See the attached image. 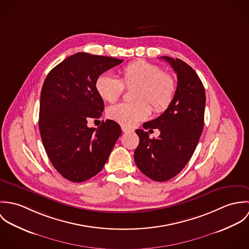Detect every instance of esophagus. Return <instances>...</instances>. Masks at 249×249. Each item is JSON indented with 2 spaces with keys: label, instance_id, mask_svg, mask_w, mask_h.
Here are the masks:
<instances>
[{
  "label": "esophagus",
  "instance_id": "esophagus-1",
  "mask_svg": "<svg viewBox=\"0 0 249 249\" xmlns=\"http://www.w3.org/2000/svg\"><path fill=\"white\" fill-rule=\"evenodd\" d=\"M122 130H123V132L124 133H128V132H132L133 131V129H131V128H128V127H126V126H122Z\"/></svg>",
  "mask_w": 249,
  "mask_h": 249
}]
</instances>
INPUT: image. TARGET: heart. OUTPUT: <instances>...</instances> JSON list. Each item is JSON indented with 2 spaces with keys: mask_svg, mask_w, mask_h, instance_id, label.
Returning a JSON list of instances; mask_svg holds the SVG:
<instances>
[{
  "mask_svg": "<svg viewBox=\"0 0 249 249\" xmlns=\"http://www.w3.org/2000/svg\"><path fill=\"white\" fill-rule=\"evenodd\" d=\"M118 78L111 72L101 73L95 82L100 97L108 103L117 101L124 90L135 86L133 90L134 103H121L107 109L111 120L125 126H133L146 120L151 113H161L171 106L177 91L175 78L153 63L138 60L124 66Z\"/></svg>",
  "mask_w": 249,
  "mask_h": 249,
  "instance_id": "obj_1",
  "label": "heart"
}]
</instances>
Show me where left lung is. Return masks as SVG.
Returning <instances> with one entry per match:
<instances>
[{"mask_svg": "<svg viewBox=\"0 0 249 249\" xmlns=\"http://www.w3.org/2000/svg\"><path fill=\"white\" fill-rule=\"evenodd\" d=\"M161 58L178 74L176 95L162 115L142 124L144 129L158 128L159 137L150 139L147 131L136 129L140 142L134 151L139 170L158 182L178 176L194 154L204 125L206 100L204 86L191 66L178 58Z\"/></svg>", "mask_w": 249, "mask_h": 249, "instance_id": "left-lung-1", "label": "left lung"}]
</instances>
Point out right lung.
<instances>
[{"mask_svg":"<svg viewBox=\"0 0 249 249\" xmlns=\"http://www.w3.org/2000/svg\"><path fill=\"white\" fill-rule=\"evenodd\" d=\"M122 59L77 53L50 71L40 96L39 130L54 169L71 182H83L99 174L107 163L121 126L112 120L98 128L89 119L101 118L104 100L95 82Z\"/></svg>","mask_w":249,"mask_h":249,"instance_id":"1","label":"right lung"}]
</instances>
